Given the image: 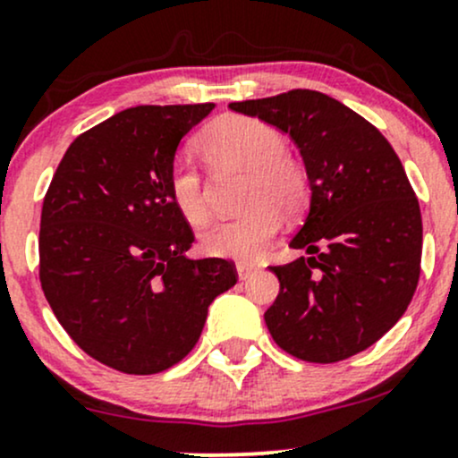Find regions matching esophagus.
I'll use <instances>...</instances> for the list:
<instances>
[{
    "label": "esophagus",
    "instance_id": "1",
    "mask_svg": "<svg viewBox=\"0 0 458 458\" xmlns=\"http://www.w3.org/2000/svg\"><path fill=\"white\" fill-rule=\"evenodd\" d=\"M236 273H239V280H250L256 273V265L254 262H239L236 265Z\"/></svg>",
    "mask_w": 458,
    "mask_h": 458
}]
</instances>
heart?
<instances>
[{
    "label": "heart",
    "instance_id": "1",
    "mask_svg": "<svg viewBox=\"0 0 458 458\" xmlns=\"http://www.w3.org/2000/svg\"><path fill=\"white\" fill-rule=\"evenodd\" d=\"M198 148L215 170L247 172L243 204L250 207L230 222L204 233V254L217 259L251 260L282 225V213L295 217L310 199L306 167L286 155V138L271 124L250 115H228L211 124ZM170 196L189 224L211 219V198L202 174L187 161H174L167 178Z\"/></svg>",
    "mask_w": 458,
    "mask_h": 458
}]
</instances>
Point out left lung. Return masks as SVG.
I'll use <instances>...</instances> for the list:
<instances>
[{
  "label": "left lung",
  "mask_w": 458,
  "mask_h": 458,
  "mask_svg": "<svg viewBox=\"0 0 458 458\" xmlns=\"http://www.w3.org/2000/svg\"><path fill=\"white\" fill-rule=\"evenodd\" d=\"M228 107L291 135L312 191L291 241L308 256L271 267L280 280L265 312L273 340L314 364L368 349L398 323L420 277L422 215L401 159L379 129L323 92Z\"/></svg>",
  "instance_id": "left-lung-1"
}]
</instances>
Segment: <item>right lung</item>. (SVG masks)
<instances>
[{
    "instance_id": "right-lung-1",
    "label": "right lung",
    "mask_w": 458,
    "mask_h": 458,
    "mask_svg": "<svg viewBox=\"0 0 458 458\" xmlns=\"http://www.w3.org/2000/svg\"><path fill=\"white\" fill-rule=\"evenodd\" d=\"M213 103L140 105L68 146L40 215V284L66 334L101 364L155 375L198 343L233 262L189 260L167 178L178 144Z\"/></svg>"
}]
</instances>
